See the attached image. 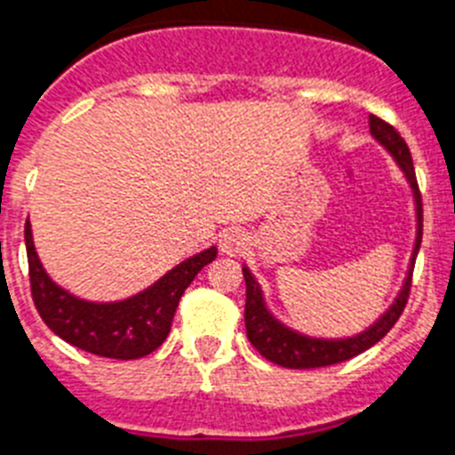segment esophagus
<instances>
[{
  "mask_svg": "<svg viewBox=\"0 0 455 455\" xmlns=\"http://www.w3.org/2000/svg\"><path fill=\"white\" fill-rule=\"evenodd\" d=\"M245 247L247 235L245 231H240V228H227V231L220 235V250L221 254H227V257H235V254H240Z\"/></svg>",
  "mask_w": 455,
  "mask_h": 455,
  "instance_id": "obj_1",
  "label": "esophagus"
}]
</instances>
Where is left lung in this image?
<instances>
[{
	"instance_id": "1",
	"label": "left lung",
	"mask_w": 455,
	"mask_h": 455,
	"mask_svg": "<svg viewBox=\"0 0 455 455\" xmlns=\"http://www.w3.org/2000/svg\"><path fill=\"white\" fill-rule=\"evenodd\" d=\"M370 133L372 139L393 156V162L398 164L403 171L404 180L410 185L411 196H414V210H416V238L414 250H411L410 266H407V275H404L403 286H400L398 296L393 299L387 312L379 315V319L370 323L365 331L349 338H315V335H305L300 331H293L286 323H282L273 312L268 310L266 299H263V289L257 282V277L251 275V270L243 263V277H245L247 286V300H245V326L247 338L254 345V349L261 354L263 358H268L270 363H277L282 368L291 370H307V368H323V365H335L342 361L363 354L372 345H377L384 335L393 328V323L398 322L403 315L407 299H410L411 286V270H414L416 254L421 247V234H423V208H421V194H419V185H416L414 164H411L410 148L404 143L391 124L379 120L377 116H370Z\"/></svg>"
}]
</instances>
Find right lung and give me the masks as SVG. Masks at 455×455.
Instances as JSON below:
<instances>
[{
	"label": "right lung",
	"instance_id": "obj_1",
	"mask_svg": "<svg viewBox=\"0 0 455 455\" xmlns=\"http://www.w3.org/2000/svg\"><path fill=\"white\" fill-rule=\"evenodd\" d=\"M25 245L32 299L45 326L68 345L117 361L148 356L162 345L171 333L185 289L192 284L198 270L217 257V247H208L178 263L143 291L129 299L97 303L78 299L51 280L34 247L29 220L25 224Z\"/></svg>",
	"mask_w": 455,
	"mask_h": 455
}]
</instances>
